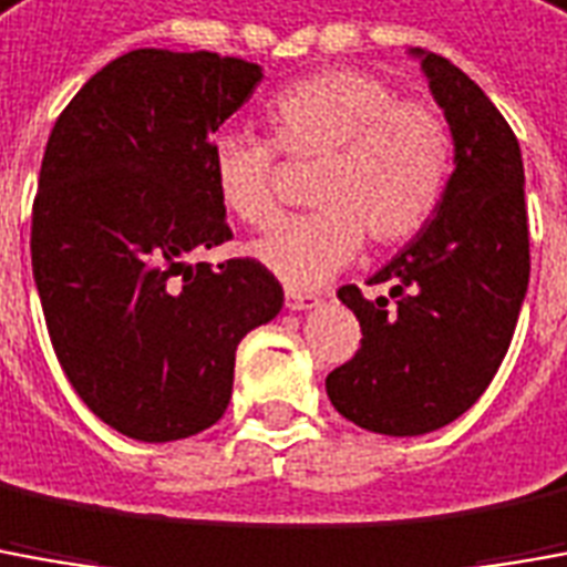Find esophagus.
<instances>
[{
    "label": "esophagus",
    "instance_id": "obj_1",
    "mask_svg": "<svg viewBox=\"0 0 567 567\" xmlns=\"http://www.w3.org/2000/svg\"><path fill=\"white\" fill-rule=\"evenodd\" d=\"M318 306H321V296H318V292L287 290V308H290V311H308V308Z\"/></svg>",
    "mask_w": 567,
    "mask_h": 567
}]
</instances>
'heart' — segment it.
<instances>
[{
	"instance_id": "heart-1",
	"label": "heart",
	"mask_w": 567,
	"mask_h": 567,
	"mask_svg": "<svg viewBox=\"0 0 567 567\" xmlns=\"http://www.w3.org/2000/svg\"><path fill=\"white\" fill-rule=\"evenodd\" d=\"M271 138L225 128L209 144L218 200L249 228L277 218V146L290 159H318L308 216L280 221L252 256L290 287H318L364 244H408L439 213L454 166L447 120L425 101H401L364 70H323L268 101Z\"/></svg>"
}]
</instances>
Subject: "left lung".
I'll use <instances>...</instances> for the list:
<instances>
[{
    "mask_svg": "<svg viewBox=\"0 0 567 567\" xmlns=\"http://www.w3.org/2000/svg\"><path fill=\"white\" fill-rule=\"evenodd\" d=\"M454 135V175L439 213L370 284L392 306L339 290L361 349L327 377L333 408L380 435H425L482 398L513 342L528 292V209L518 138L475 82L413 49Z\"/></svg>",
    "mask_w": 567,
    "mask_h": 567,
    "instance_id": "1",
    "label": "left lung"
}]
</instances>
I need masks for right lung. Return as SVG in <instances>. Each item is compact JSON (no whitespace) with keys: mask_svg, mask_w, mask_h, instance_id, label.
<instances>
[{"mask_svg":"<svg viewBox=\"0 0 567 567\" xmlns=\"http://www.w3.org/2000/svg\"><path fill=\"white\" fill-rule=\"evenodd\" d=\"M259 82L240 58L135 49L45 144L30 231L45 327L85 408L128 439L218 423L240 339L284 306L261 261H190L231 240L209 144Z\"/></svg>","mask_w":567,"mask_h":567,"instance_id":"add662e5","label":"right lung"}]
</instances>
